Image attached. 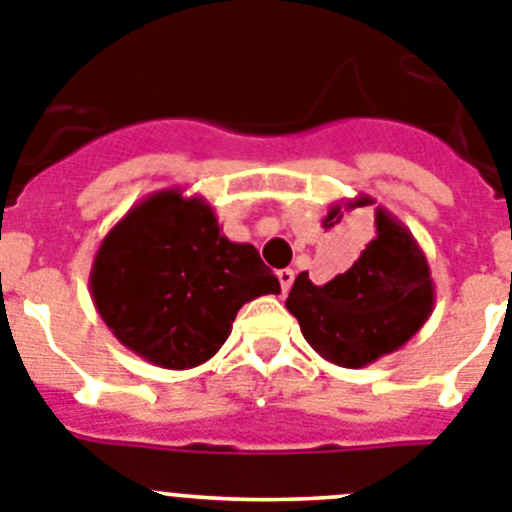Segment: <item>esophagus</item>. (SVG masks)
Listing matches in <instances>:
<instances>
[{"label":"esophagus","mask_w":512,"mask_h":512,"mask_svg":"<svg viewBox=\"0 0 512 512\" xmlns=\"http://www.w3.org/2000/svg\"><path fill=\"white\" fill-rule=\"evenodd\" d=\"M293 278H296V273H293L290 267H283V270H278V280H280V288H283V293H288L290 285H293Z\"/></svg>","instance_id":"34e87169"}]
</instances>
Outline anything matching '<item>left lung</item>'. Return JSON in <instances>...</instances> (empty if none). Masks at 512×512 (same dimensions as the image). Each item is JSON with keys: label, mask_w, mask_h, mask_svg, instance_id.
<instances>
[{"label": "left lung", "mask_w": 512, "mask_h": 512, "mask_svg": "<svg viewBox=\"0 0 512 512\" xmlns=\"http://www.w3.org/2000/svg\"><path fill=\"white\" fill-rule=\"evenodd\" d=\"M375 206L370 196L331 204L324 229L344 242V214ZM306 342L342 367H365L403 347L434 311V280L421 245L385 206H375V237L349 270L316 285L301 273L285 301Z\"/></svg>", "instance_id": "obj_1"}]
</instances>
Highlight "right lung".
<instances>
[{"mask_svg":"<svg viewBox=\"0 0 512 512\" xmlns=\"http://www.w3.org/2000/svg\"><path fill=\"white\" fill-rule=\"evenodd\" d=\"M89 288L119 342L165 370L209 362L239 308L280 293L260 252L224 237L206 199L181 188L150 193L109 229Z\"/></svg>","mask_w":512,"mask_h":512,"instance_id":"right-lung-1","label":"right lung"}]
</instances>
